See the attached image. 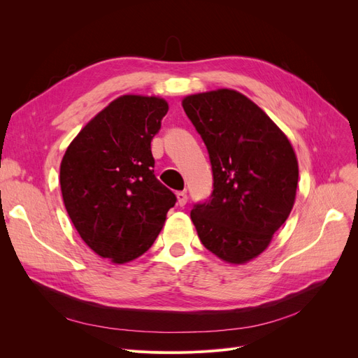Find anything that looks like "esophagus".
<instances>
[{
  "instance_id": "obj_1",
  "label": "esophagus",
  "mask_w": 358,
  "mask_h": 358,
  "mask_svg": "<svg viewBox=\"0 0 358 358\" xmlns=\"http://www.w3.org/2000/svg\"><path fill=\"white\" fill-rule=\"evenodd\" d=\"M176 199H178V204L179 206H185L187 204V192H183V191H179V192H176Z\"/></svg>"
}]
</instances>
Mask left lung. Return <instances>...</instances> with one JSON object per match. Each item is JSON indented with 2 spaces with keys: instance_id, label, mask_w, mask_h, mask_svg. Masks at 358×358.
Masks as SVG:
<instances>
[{
  "instance_id": "1",
  "label": "left lung",
  "mask_w": 358,
  "mask_h": 358,
  "mask_svg": "<svg viewBox=\"0 0 358 358\" xmlns=\"http://www.w3.org/2000/svg\"><path fill=\"white\" fill-rule=\"evenodd\" d=\"M182 107L213 171L212 199L191 210L197 234L222 262L249 263L266 251L294 206V149L262 107L234 90L187 95Z\"/></svg>"
}]
</instances>
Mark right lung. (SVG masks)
Wrapping results in <instances>:
<instances>
[{
  "mask_svg": "<svg viewBox=\"0 0 358 358\" xmlns=\"http://www.w3.org/2000/svg\"><path fill=\"white\" fill-rule=\"evenodd\" d=\"M169 103L127 94L73 138L61 161L64 206L82 241L115 264L152 246L176 197L154 175L150 142Z\"/></svg>",
  "mask_w": 358,
  "mask_h": 358,
  "instance_id": "obj_1",
  "label": "right lung"
}]
</instances>
